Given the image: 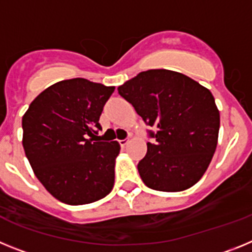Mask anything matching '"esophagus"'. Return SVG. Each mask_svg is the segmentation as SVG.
<instances>
[{"mask_svg":"<svg viewBox=\"0 0 252 252\" xmlns=\"http://www.w3.org/2000/svg\"><path fill=\"white\" fill-rule=\"evenodd\" d=\"M128 142H130V140L128 139H124V140H120L119 144L121 145V148H125V146L128 145Z\"/></svg>","mask_w":252,"mask_h":252,"instance_id":"34e87169","label":"esophagus"}]
</instances>
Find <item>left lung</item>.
<instances>
[{
	"mask_svg": "<svg viewBox=\"0 0 252 252\" xmlns=\"http://www.w3.org/2000/svg\"><path fill=\"white\" fill-rule=\"evenodd\" d=\"M151 130L153 142L137 164L142 182L161 192L194 186L216 151L220 112L209 90L182 73L141 72L119 88Z\"/></svg>",
	"mask_w": 252,
	"mask_h": 252,
	"instance_id": "1",
	"label": "left lung"
}]
</instances>
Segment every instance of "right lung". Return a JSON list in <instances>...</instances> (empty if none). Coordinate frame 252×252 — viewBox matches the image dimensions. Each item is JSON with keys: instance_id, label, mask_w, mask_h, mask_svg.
I'll return each instance as SVG.
<instances>
[{"instance_id": "obj_1", "label": "right lung", "mask_w": 252, "mask_h": 252, "mask_svg": "<svg viewBox=\"0 0 252 252\" xmlns=\"http://www.w3.org/2000/svg\"><path fill=\"white\" fill-rule=\"evenodd\" d=\"M113 91L84 78L58 82L22 117L26 158L40 183L60 202L92 203L112 190L120 144L99 141L97 135Z\"/></svg>"}]
</instances>
